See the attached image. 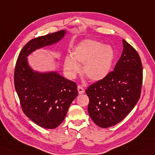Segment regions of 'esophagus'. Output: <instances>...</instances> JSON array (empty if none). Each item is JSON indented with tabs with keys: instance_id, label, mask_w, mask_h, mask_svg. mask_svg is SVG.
<instances>
[{
	"instance_id": "1",
	"label": "esophagus",
	"mask_w": 155,
	"mask_h": 155,
	"mask_svg": "<svg viewBox=\"0 0 155 155\" xmlns=\"http://www.w3.org/2000/svg\"><path fill=\"white\" fill-rule=\"evenodd\" d=\"M77 88H78V94H83V93H84V88L82 87L81 85H78L77 86Z\"/></svg>"
}]
</instances>
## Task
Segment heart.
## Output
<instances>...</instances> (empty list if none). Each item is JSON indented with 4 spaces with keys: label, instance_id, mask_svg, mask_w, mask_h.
<instances>
[{
    "label": "heart",
    "instance_id": "b5f03b06",
    "mask_svg": "<svg viewBox=\"0 0 155 155\" xmlns=\"http://www.w3.org/2000/svg\"><path fill=\"white\" fill-rule=\"evenodd\" d=\"M114 59V51L110 45L93 39H85L73 50L71 57L64 61V71L70 78L80 73L79 64H84L83 73L92 81H99L110 73Z\"/></svg>",
    "mask_w": 155,
    "mask_h": 155
}]
</instances>
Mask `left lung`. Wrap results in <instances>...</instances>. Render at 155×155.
I'll use <instances>...</instances> for the list:
<instances>
[{
	"label": "left lung",
	"instance_id": "8db88e82",
	"mask_svg": "<svg viewBox=\"0 0 155 155\" xmlns=\"http://www.w3.org/2000/svg\"><path fill=\"white\" fill-rule=\"evenodd\" d=\"M124 49L113 71L89 86L88 111L103 128L116 125L134 109L141 96L143 66L137 51L123 39Z\"/></svg>",
	"mask_w": 155,
	"mask_h": 155
}]
</instances>
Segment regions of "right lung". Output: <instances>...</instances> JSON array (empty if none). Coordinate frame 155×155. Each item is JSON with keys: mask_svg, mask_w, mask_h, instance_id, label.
<instances>
[{"mask_svg": "<svg viewBox=\"0 0 155 155\" xmlns=\"http://www.w3.org/2000/svg\"><path fill=\"white\" fill-rule=\"evenodd\" d=\"M64 34L65 30H61L31 39L21 50L14 70V86L23 112L46 129L56 128L62 123L78 95L77 86L57 72H34L28 65L27 56L59 41Z\"/></svg>", "mask_w": 155, "mask_h": 155, "instance_id": "obj_1", "label": "right lung"}]
</instances>
